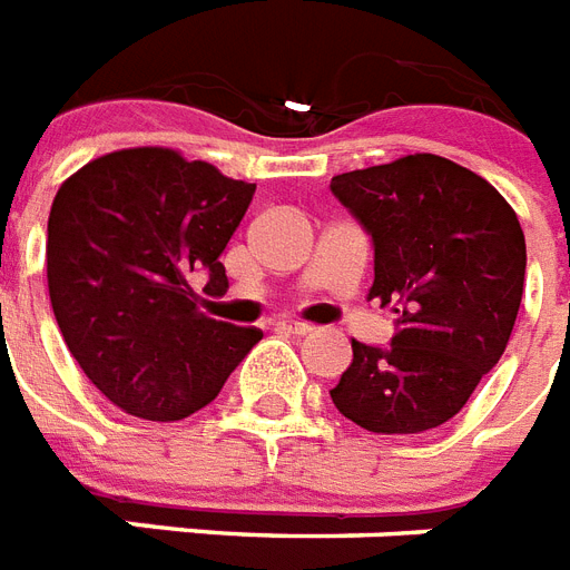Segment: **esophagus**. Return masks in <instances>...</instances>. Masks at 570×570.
Segmentation results:
<instances>
[{"mask_svg":"<svg viewBox=\"0 0 570 570\" xmlns=\"http://www.w3.org/2000/svg\"><path fill=\"white\" fill-rule=\"evenodd\" d=\"M276 330L288 332V335H308V332H312V326H308V323H299V321H276Z\"/></svg>","mask_w":570,"mask_h":570,"instance_id":"1","label":"esophagus"}]
</instances>
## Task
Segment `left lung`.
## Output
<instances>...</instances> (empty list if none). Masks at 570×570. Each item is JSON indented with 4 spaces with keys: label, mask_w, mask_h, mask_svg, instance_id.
<instances>
[{
    "label": "left lung",
    "mask_w": 570,
    "mask_h": 570,
    "mask_svg": "<svg viewBox=\"0 0 570 570\" xmlns=\"http://www.w3.org/2000/svg\"><path fill=\"white\" fill-rule=\"evenodd\" d=\"M330 188L373 240L371 297L397 314L391 347L353 341L332 403L367 432L435 430L509 344L527 273L518 214L482 176L430 153L341 173Z\"/></svg>",
    "instance_id": "obj_1"
}]
</instances>
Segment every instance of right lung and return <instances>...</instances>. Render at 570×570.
I'll return each instance as SVG.
<instances>
[{
	"label": "right lung",
	"instance_id": "1",
	"mask_svg": "<svg viewBox=\"0 0 570 570\" xmlns=\"http://www.w3.org/2000/svg\"><path fill=\"white\" fill-rule=\"evenodd\" d=\"M256 185L164 147L117 149L63 181L47 229L55 321L72 358L114 406L181 421L220 394L262 341L199 312L190 273L226 288L220 253Z\"/></svg>",
	"mask_w": 570,
	"mask_h": 570
}]
</instances>
